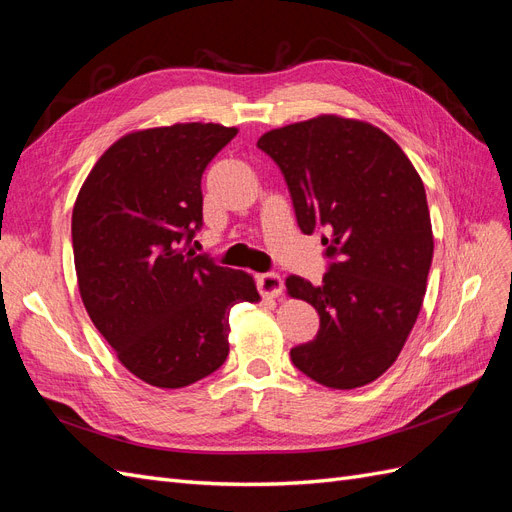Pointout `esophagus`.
Segmentation results:
<instances>
[{"label":"esophagus","instance_id":"1","mask_svg":"<svg viewBox=\"0 0 512 512\" xmlns=\"http://www.w3.org/2000/svg\"><path fill=\"white\" fill-rule=\"evenodd\" d=\"M256 284H258V290H260L262 297H267V299H277L282 294V290H284L282 275H277V273H262V275H258Z\"/></svg>","mask_w":512,"mask_h":512}]
</instances>
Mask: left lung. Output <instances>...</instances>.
Returning <instances> with one entry per match:
<instances>
[{"instance_id":"8db88e82","label":"left lung","mask_w":512,"mask_h":512,"mask_svg":"<svg viewBox=\"0 0 512 512\" xmlns=\"http://www.w3.org/2000/svg\"><path fill=\"white\" fill-rule=\"evenodd\" d=\"M258 149L280 166L305 235L324 230L320 286L290 275L288 294L316 307L320 329L290 359L329 389L380 378L421 312L433 258L425 185L389 134L320 115L271 130Z\"/></svg>"}]
</instances>
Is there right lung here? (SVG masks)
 Segmentation results:
<instances>
[{"label": "right lung", "mask_w": 512, "mask_h": 512, "mask_svg": "<svg viewBox=\"0 0 512 512\" xmlns=\"http://www.w3.org/2000/svg\"><path fill=\"white\" fill-rule=\"evenodd\" d=\"M235 136L220 123L130 132L102 153L76 196L83 305L121 365L160 389L222 367L230 307L260 301L252 275L188 247L203 226L200 179Z\"/></svg>", "instance_id": "right-lung-1"}]
</instances>
